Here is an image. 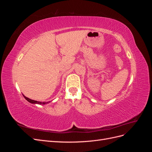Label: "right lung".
I'll return each instance as SVG.
<instances>
[{"mask_svg":"<svg viewBox=\"0 0 152 152\" xmlns=\"http://www.w3.org/2000/svg\"><path fill=\"white\" fill-rule=\"evenodd\" d=\"M23 96H24V98L28 101V102H29L30 103H34V104H46V103H48V102H47V103H45V102H37V101H35V100H32V99H29V98H26V96H25L24 95H23Z\"/></svg>","mask_w":152,"mask_h":152,"instance_id":"right-lung-1","label":"right lung"}]
</instances>
